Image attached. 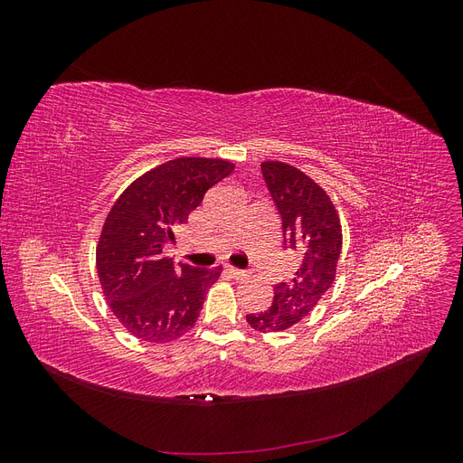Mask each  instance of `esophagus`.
<instances>
[{"mask_svg": "<svg viewBox=\"0 0 463 463\" xmlns=\"http://www.w3.org/2000/svg\"><path fill=\"white\" fill-rule=\"evenodd\" d=\"M226 270H228V274L232 276V278H235V279H243V278H247V272L245 270H240V269H235V266H226Z\"/></svg>", "mask_w": 463, "mask_h": 463, "instance_id": "obj_1", "label": "esophagus"}]
</instances>
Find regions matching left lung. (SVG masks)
Masks as SVG:
<instances>
[{
  "mask_svg": "<svg viewBox=\"0 0 463 463\" xmlns=\"http://www.w3.org/2000/svg\"><path fill=\"white\" fill-rule=\"evenodd\" d=\"M262 177L282 218L284 245L296 250L299 266L288 282L274 288L262 313L247 315L257 332H284L311 315L335 278L342 250V223L326 191L286 162H262Z\"/></svg>",
  "mask_w": 463,
  "mask_h": 463,
  "instance_id": "8db88e82",
  "label": "left lung"
}]
</instances>
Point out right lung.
Listing matches in <instances>:
<instances>
[{
	"label": "right lung",
	"instance_id": "1",
	"mask_svg": "<svg viewBox=\"0 0 463 463\" xmlns=\"http://www.w3.org/2000/svg\"><path fill=\"white\" fill-rule=\"evenodd\" d=\"M222 158H175L146 172L111 206L96 247V269L111 313L135 338L165 344L189 332L222 266L174 264L162 247L204 193L233 172Z\"/></svg>",
	"mask_w": 463,
	"mask_h": 463
}]
</instances>
